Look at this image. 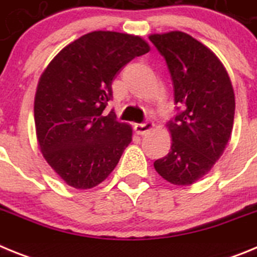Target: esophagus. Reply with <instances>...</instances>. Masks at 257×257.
<instances>
[{
    "label": "esophagus",
    "mask_w": 257,
    "mask_h": 257,
    "mask_svg": "<svg viewBox=\"0 0 257 257\" xmlns=\"http://www.w3.org/2000/svg\"><path fill=\"white\" fill-rule=\"evenodd\" d=\"M153 122H143V123H136L135 126H134V128H135V131L139 135H144V134H147L148 131H151L152 128H153Z\"/></svg>",
    "instance_id": "34e87169"
}]
</instances>
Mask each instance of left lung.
I'll return each mask as SVG.
<instances>
[{
    "instance_id": "1",
    "label": "left lung",
    "mask_w": 257,
    "mask_h": 257,
    "mask_svg": "<svg viewBox=\"0 0 257 257\" xmlns=\"http://www.w3.org/2000/svg\"><path fill=\"white\" fill-rule=\"evenodd\" d=\"M165 58L178 114L167 123L171 151L154 169L175 185H190L208 174L224 153L234 121L230 78L208 47L184 32L149 36Z\"/></svg>"
}]
</instances>
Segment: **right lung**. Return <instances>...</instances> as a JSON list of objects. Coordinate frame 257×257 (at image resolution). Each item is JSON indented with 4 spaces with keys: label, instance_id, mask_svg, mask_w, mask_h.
Segmentation results:
<instances>
[{
    "label": "right lung",
    "instance_id": "obj_1",
    "mask_svg": "<svg viewBox=\"0 0 257 257\" xmlns=\"http://www.w3.org/2000/svg\"><path fill=\"white\" fill-rule=\"evenodd\" d=\"M148 51L139 36L91 32L65 46L41 76L35 97L38 144L70 187L90 189L105 180L133 140V128L103 110L115 74Z\"/></svg>",
    "mask_w": 257,
    "mask_h": 257
}]
</instances>
